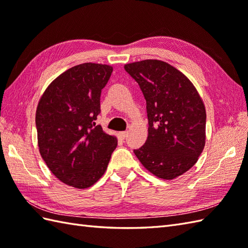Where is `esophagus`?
Wrapping results in <instances>:
<instances>
[{
  "label": "esophagus",
  "mask_w": 248,
  "mask_h": 248,
  "mask_svg": "<svg viewBox=\"0 0 248 248\" xmlns=\"http://www.w3.org/2000/svg\"><path fill=\"white\" fill-rule=\"evenodd\" d=\"M128 134H129L128 131H124V132H120V133H119V136H120V138L123 139V140H124V139L128 136Z\"/></svg>",
  "instance_id": "obj_1"
}]
</instances>
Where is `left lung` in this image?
Here are the masks:
<instances>
[{
  "mask_svg": "<svg viewBox=\"0 0 248 248\" xmlns=\"http://www.w3.org/2000/svg\"><path fill=\"white\" fill-rule=\"evenodd\" d=\"M147 103L148 138L134 150L147 170L172 180L198 161L205 144V108L186 76L159 60L124 65Z\"/></svg>",
  "mask_w": 248,
  "mask_h": 248,
  "instance_id": "left-lung-1",
  "label": "left lung"
}]
</instances>
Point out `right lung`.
<instances>
[{"label":"right lung","instance_id":"obj_1","mask_svg":"<svg viewBox=\"0 0 248 248\" xmlns=\"http://www.w3.org/2000/svg\"><path fill=\"white\" fill-rule=\"evenodd\" d=\"M109 65L84 62L62 72L46 88L36 109L39 152L67 186L87 188L103 176L117 138L96 124Z\"/></svg>","mask_w":248,"mask_h":248}]
</instances>
